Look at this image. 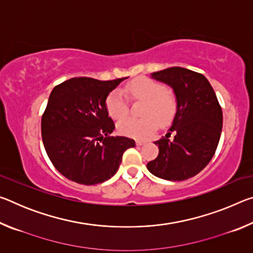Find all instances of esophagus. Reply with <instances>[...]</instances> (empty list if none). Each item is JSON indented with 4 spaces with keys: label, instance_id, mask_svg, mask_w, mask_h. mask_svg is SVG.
I'll return each instance as SVG.
<instances>
[{
    "label": "esophagus",
    "instance_id": "obj_1",
    "mask_svg": "<svg viewBox=\"0 0 253 253\" xmlns=\"http://www.w3.org/2000/svg\"><path fill=\"white\" fill-rule=\"evenodd\" d=\"M144 144H145L144 140H136L137 146H142V145H144Z\"/></svg>",
    "mask_w": 253,
    "mask_h": 253
}]
</instances>
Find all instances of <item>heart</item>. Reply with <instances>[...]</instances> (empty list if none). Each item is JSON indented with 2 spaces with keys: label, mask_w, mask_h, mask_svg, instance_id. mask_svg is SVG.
<instances>
[{
  "label": "heart",
  "mask_w": 253,
  "mask_h": 253,
  "mask_svg": "<svg viewBox=\"0 0 253 253\" xmlns=\"http://www.w3.org/2000/svg\"><path fill=\"white\" fill-rule=\"evenodd\" d=\"M125 96L136 101H143L140 114L143 118H125L117 124L122 134L132 138H146L155 131L157 122L166 125L174 118L177 110V100L165 85L149 78H137L123 89ZM106 109L109 116L118 121L128 113L125 97L119 90L111 91L106 99Z\"/></svg>",
  "instance_id": "obj_1"
}]
</instances>
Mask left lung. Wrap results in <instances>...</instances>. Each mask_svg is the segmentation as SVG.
<instances>
[{"instance_id":"1","label":"left lung","mask_w":253,"mask_h":253,"mask_svg":"<svg viewBox=\"0 0 253 253\" xmlns=\"http://www.w3.org/2000/svg\"><path fill=\"white\" fill-rule=\"evenodd\" d=\"M151 78L173 89L177 110L165 138L154 142L160 153L147 169L168 181L193 177L212 160L220 140L223 115L215 92L203 75L181 67L153 72Z\"/></svg>"}]
</instances>
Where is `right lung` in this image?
<instances>
[{
    "instance_id": "1",
    "label": "right lung",
    "mask_w": 253,
    "mask_h": 253,
    "mask_svg": "<svg viewBox=\"0 0 253 253\" xmlns=\"http://www.w3.org/2000/svg\"><path fill=\"white\" fill-rule=\"evenodd\" d=\"M127 78L101 81L72 78L55 85L41 121L42 140L50 161L63 176L84 185L109 179L123 154L135 140L109 136L115 129L106 99Z\"/></svg>"
}]
</instances>
